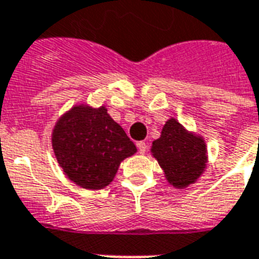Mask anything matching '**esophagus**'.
<instances>
[{"instance_id":"obj_1","label":"esophagus","mask_w":259,"mask_h":259,"mask_svg":"<svg viewBox=\"0 0 259 259\" xmlns=\"http://www.w3.org/2000/svg\"><path fill=\"white\" fill-rule=\"evenodd\" d=\"M137 148H138V152H140L141 154H145V152L148 150V145H146V142L144 141L137 142Z\"/></svg>"}]
</instances>
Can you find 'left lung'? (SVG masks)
<instances>
[{"label":"left lung","instance_id":"8db88e82","mask_svg":"<svg viewBox=\"0 0 259 259\" xmlns=\"http://www.w3.org/2000/svg\"><path fill=\"white\" fill-rule=\"evenodd\" d=\"M170 184L184 188L199 179L205 168V145L203 140L189 134L176 119H169L162 127L161 137L152 146Z\"/></svg>","mask_w":259,"mask_h":259}]
</instances>
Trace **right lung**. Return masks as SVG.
Masks as SVG:
<instances>
[{
    "mask_svg": "<svg viewBox=\"0 0 259 259\" xmlns=\"http://www.w3.org/2000/svg\"><path fill=\"white\" fill-rule=\"evenodd\" d=\"M52 146L70 180L87 189L109 185L122 160L137 150L106 107L94 110L87 106L71 109L58 122Z\"/></svg>",
    "mask_w": 259,
    "mask_h": 259,
    "instance_id": "add662e5",
    "label": "right lung"
}]
</instances>
